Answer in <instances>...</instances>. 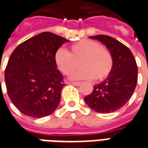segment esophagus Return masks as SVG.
Segmentation results:
<instances>
[{
	"label": "esophagus",
	"instance_id": "34e87169",
	"mask_svg": "<svg viewBox=\"0 0 148 148\" xmlns=\"http://www.w3.org/2000/svg\"><path fill=\"white\" fill-rule=\"evenodd\" d=\"M70 84H72V85H74V86H79L80 84H81V82H70Z\"/></svg>",
	"mask_w": 148,
	"mask_h": 148
}]
</instances>
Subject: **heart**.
Masks as SVG:
<instances>
[{
	"label": "heart",
	"instance_id": "b5f03b06",
	"mask_svg": "<svg viewBox=\"0 0 148 148\" xmlns=\"http://www.w3.org/2000/svg\"><path fill=\"white\" fill-rule=\"evenodd\" d=\"M57 69L64 75H69L80 66L82 68L72 74L73 79L103 80L113 69V57L107 48L99 42L82 40L70 47V52L59 49L54 55Z\"/></svg>",
	"mask_w": 148,
	"mask_h": 148
}]
</instances>
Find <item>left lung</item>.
Listing matches in <instances>:
<instances>
[{"mask_svg":"<svg viewBox=\"0 0 148 148\" xmlns=\"http://www.w3.org/2000/svg\"><path fill=\"white\" fill-rule=\"evenodd\" d=\"M90 38L99 40L111 52L113 69L103 82L94 86L92 92L85 96L84 100L95 112H115L128 102L136 87V61L131 51L114 38L104 35L90 36Z\"/></svg>","mask_w":148,"mask_h":148,"instance_id":"obj_1","label":"left lung"}]
</instances>
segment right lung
<instances>
[{"instance_id":"add662e5","label":"right lung","mask_w":148,"mask_h":148,"mask_svg":"<svg viewBox=\"0 0 148 148\" xmlns=\"http://www.w3.org/2000/svg\"><path fill=\"white\" fill-rule=\"evenodd\" d=\"M68 41L56 34L43 32L20 44L12 53L5 81L10 99L22 113L40 118L57 108L65 82L54 55Z\"/></svg>"}]
</instances>
